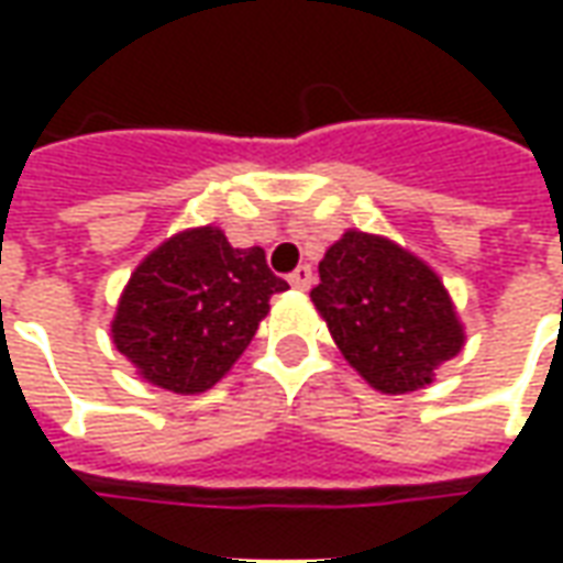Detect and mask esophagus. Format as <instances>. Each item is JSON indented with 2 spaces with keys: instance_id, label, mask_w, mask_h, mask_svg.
I'll return each mask as SVG.
<instances>
[{
  "instance_id": "esophagus-1",
  "label": "esophagus",
  "mask_w": 563,
  "mask_h": 563,
  "mask_svg": "<svg viewBox=\"0 0 563 563\" xmlns=\"http://www.w3.org/2000/svg\"><path fill=\"white\" fill-rule=\"evenodd\" d=\"M289 283H292L295 289H301V292H307L310 286H313V268L310 265H298V268L289 274Z\"/></svg>"
}]
</instances>
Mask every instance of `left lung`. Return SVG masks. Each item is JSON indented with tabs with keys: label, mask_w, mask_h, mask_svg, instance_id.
Instances as JSON below:
<instances>
[{
	"label": "left lung",
	"mask_w": 563,
	"mask_h": 563,
	"mask_svg": "<svg viewBox=\"0 0 563 563\" xmlns=\"http://www.w3.org/2000/svg\"><path fill=\"white\" fill-rule=\"evenodd\" d=\"M343 358L386 395L424 389L464 346L446 286L389 238L343 234L319 262L310 292Z\"/></svg>",
	"instance_id": "obj_1"
}]
</instances>
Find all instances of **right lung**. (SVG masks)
<instances>
[{
	"instance_id": "1",
	"label": "right lung",
	"mask_w": 563,
	"mask_h": 563,
	"mask_svg": "<svg viewBox=\"0 0 563 563\" xmlns=\"http://www.w3.org/2000/svg\"><path fill=\"white\" fill-rule=\"evenodd\" d=\"M286 289L262 246L238 250L217 225L186 229L132 271L111 338L147 383L198 395L229 374L268 317L271 295Z\"/></svg>"
}]
</instances>
